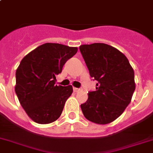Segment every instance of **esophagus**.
Segmentation results:
<instances>
[{
	"label": "esophagus",
	"instance_id": "1",
	"mask_svg": "<svg viewBox=\"0 0 153 153\" xmlns=\"http://www.w3.org/2000/svg\"><path fill=\"white\" fill-rule=\"evenodd\" d=\"M79 91H80V89H79V88H76V87H74V92H79Z\"/></svg>",
	"mask_w": 153,
	"mask_h": 153
}]
</instances>
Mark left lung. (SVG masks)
Returning <instances> with one entry per match:
<instances>
[{"label": "left lung", "mask_w": 153, "mask_h": 153, "mask_svg": "<svg viewBox=\"0 0 153 153\" xmlns=\"http://www.w3.org/2000/svg\"><path fill=\"white\" fill-rule=\"evenodd\" d=\"M79 50L96 91L81 104L85 118L98 124L111 123L122 115L136 89L133 68L122 52L104 43L82 45Z\"/></svg>", "instance_id": "left-lung-1"}]
</instances>
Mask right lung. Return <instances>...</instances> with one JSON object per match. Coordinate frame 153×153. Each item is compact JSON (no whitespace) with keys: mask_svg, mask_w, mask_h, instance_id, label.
I'll return each mask as SVG.
<instances>
[{"mask_svg":"<svg viewBox=\"0 0 153 153\" xmlns=\"http://www.w3.org/2000/svg\"><path fill=\"white\" fill-rule=\"evenodd\" d=\"M77 51V47L45 43L22 58L16 71L15 92L23 109L35 123L47 124L60 117L73 87L55 85L56 75Z\"/></svg>","mask_w":153,"mask_h":153,"instance_id":"right-lung-1","label":"right lung"}]
</instances>
